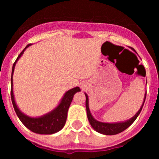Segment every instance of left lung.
I'll use <instances>...</instances> for the list:
<instances>
[{
  "label": "left lung",
  "instance_id": "1",
  "mask_svg": "<svg viewBox=\"0 0 159 159\" xmlns=\"http://www.w3.org/2000/svg\"><path fill=\"white\" fill-rule=\"evenodd\" d=\"M146 95H147V92L145 93V96H144V99H143V102L142 104L141 107L137 113L134 115V116L128 120H126L124 122H119V123H102V122H99L95 119L92 116V113L90 111L89 109V100H88V96L86 93H85V96H86V110H87V115H88V119L89 121L90 124L93 127L95 130L97 132H99L100 134H105V135H114V134H117L119 133H121L122 131L125 130L127 127H129L132 123H134V120L137 119L139 115L140 114L143 108L144 102L146 99Z\"/></svg>",
  "mask_w": 159,
  "mask_h": 159
}]
</instances>
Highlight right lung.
<instances>
[{
	"label": "right lung",
	"instance_id": "1",
	"mask_svg": "<svg viewBox=\"0 0 159 159\" xmlns=\"http://www.w3.org/2000/svg\"><path fill=\"white\" fill-rule=\"evenodd\" d=\"M29 46H30V44L26 46L23 51L20 53L17 59L12 66V76H11V99H12V105H13L14 110L16 111L20 120L31 131L40 134H54V133L60 131L64 127L66 120H67V111H68L70 104L72 101L73 96L76 92H80V89L79 87H75V88L68 90L67 92H65L57 107L48 113L40 116V117H30V116H26L25 114L21 112V111L18 108L16 101H15V98H14L12 75H13L14 68H15L16 62L24 54L25 49Z\"/></svg>",
	"mask_w": 159,
	"mask_h": 159
}]
</instances>
